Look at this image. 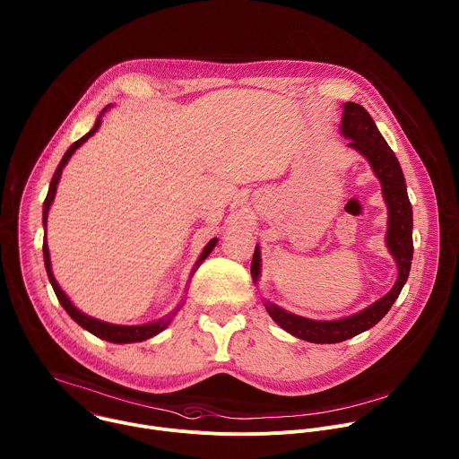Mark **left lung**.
Here are the masks:
<instances>
[{
	"mask_svg": "<svg viewBox=\"0 0 459 459\" xmlns=\"http://www.w3.org/2000/svg\"><path fill=\"white\" fill-rule=\"evenodd\" d=\"M342 122L341 133L348 138V147L359 151L369 162L375 177L380 180L382 196L387 205V234L385 245L398 266V277L393 288L371 307L364 308L359 314L335 321H316L308 317H300L277 304L264 300L263 304L268 316L290 335L308 341L314 344H337L348 341L369 328H373L382 317L389 312L393 302L398 299L411 270L412 261V207L407 196V186L394 157L393 149L387 145L385 138L380 134L371 115L355 102H346L342 106ZM250 273L254 282L261 275V250L255 245Z\"/></svg>",
	"mask_w": 459,
	"mask_h": 459,
	"instance_id": "left-lung-1",
	"label": "left lung"
}]
</instances>
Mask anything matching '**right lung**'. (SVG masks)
<instances>
[{"mask_svg": "<svg viewBox=\"0 0 459 459\" xmlns=\"http://www.w3.org/2000/svg\"><path fill=\"white\" fill-rule=\"evenodd\" d=\"M111 108V104H108L102 111H100V115L97 117V120H95V124H93V127L84 134V136H81L77 142H74L70 147H68V151L65 152V157L61 159V162H59V166H57V169H56V173H54V177H52V182H50V187H48V195H47V198H45V204H43V229H45V238H43V257H45V268H47V273H48V279H50V284H52V288H54V291H56V295H57V299H59V302H61V307L66 310V314L81 326V328H84L86 332H90L91 335H95V337H99V339H102V341H108V342H113V344H131V342H142V341H147V339H151V337H155V335H159L160 332H164L169 325H171V321H173V317L177 316V312L184 307V302H180L178 307L171 312V314H168L166 317H162V319H159V321H152V323H147V325H138V326H124V325H111V323H104V321H99V319H95V317H90V316H86V314H82L79 308H75L74 307V302L70 300V297L61 290V286L57 284V281H56V277H54V273H52V263H50V252H48V245H47V220H48V211H50V205L54 204V198H56V191H57V184H59V180H61V175H63V169H65V166L68 164V160L72 159V155L74 152L90 138V136H93L95 133H97V129L100 127V122H102V115L108 111ZM216 243H218V238H212L207 245H205V248L202 250V254H200V257H198V261L195 263V266H193V270H191V277L195 275V272L200 268V264L207 259V255L212 252V248L216 247Z\"/></svg>", "mask_w": 459, "mask_h": 459, "instance_id": "right-lung-1", "label": "right lung"}]
</instances>
